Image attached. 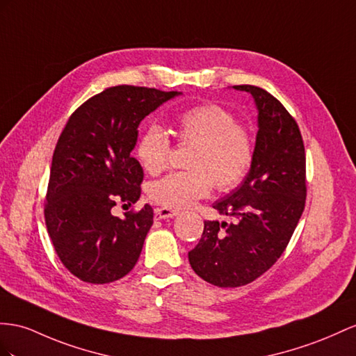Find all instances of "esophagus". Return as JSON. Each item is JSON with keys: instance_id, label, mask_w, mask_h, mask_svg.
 Returning a JSON list of instances; mask_svg holds the SVG:
<instances>
[{"instance_id": "34e87169", "label": "esophagus", "mask_w": 356, "mask_h": 356, "mask_svg": "<svg viewBox=\"0 0 356 356\" xmlns=\"http://www.w3.org/2000/svg\"><path fill=\"white\" fill-rule=\"evenodd\" d=\"M177 215L176 211H171L167 207L154 209V220H167V218H175Z\"/></svg>"}]
</instances>
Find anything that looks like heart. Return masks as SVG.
<instances>
[{
  "instance_id": "heart-1",
  "label": "heart",
  "mask_w": 356,
  "mask_h": 356,
  "mask_svg": "<svg viewBox=\"0 0 356 356\" xmlns=\"http://www.w3.org/2000/svg\"><path fill=\"white\" fill-rule=\"evenodd\" d=\"M176 136L181 144L194 145L189 171L153 181L149 194L154 203L170 209L193 206L204 198L213 185L220 191L238 188L252 167L254 143L229 109L203 104L185 109L176 118ZM171 144L159 126L145 127L136 141L135 153L149 175H159L168 165Z\"/></svg>"
}]
</instances>
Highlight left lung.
<instances>
[{
	"label": "left lung",
	"instance_id": "1",
	"mask_svg": "<svg viewBox=\"0 0 356 356\" xmlns=\"http://www.w3.org/2000/svg\"><path fill=\"white\" fill-rule=\"evenodd\" d=\"M248 91L259 109L252 167L242 185L213 204L232 224L204 221L202 239L188 252L198 277L218 287L257 280L284 252L307 198L305 149L293 117L277 97L256 86Z\"/></svg>",
	"mask_w": 356,
	"mask_h": 356
}]
</instances>
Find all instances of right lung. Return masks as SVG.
Segmentation results:
<instances>
[{
    "label": "right lung",
    "instance_id": "right-lung-1",
    "mask_svg": "<svg viewBox=\"0 0 356 356\" xmlns=\"http://www.w3.org/2000/svg\"><path fill=\"white\" fill-rule=\"evenodd\" d=\"M177 91L108 87L78 106L52 154L44 222L57 256L70 273L105 284L129 273L153 224V209L114 216L122 202L135 204L144 172L131 152L138 124Z\"/></svg>",
    "mask_w": 356,
    "mask_h": 356
}]
</instances>
